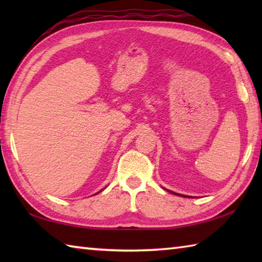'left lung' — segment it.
<instances>
[{
    "label": "left lung",
    "instance_id": "1",
    "mask_svg": "<svg viewBox=\"0 0 262 262\" xmlns=\"http://www.w3.org/2000/svg\"><path fill=\"white\" fill-rule=\"evenodd\" d=\"M166 191H169V192H171V193H174V194H177V196H182V197H189L190 198V196H185V194H181V193H177V192H173V191H171V190H168V189H166Z\"/></svg>",
    "mask_w": 262,
    "mask_h": 262
}]
</instances>
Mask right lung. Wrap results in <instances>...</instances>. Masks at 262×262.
Listing matches in <instances>:
<instances>
[{
  "label": "right lung",
  "mask_w": 262,
  "mask_h": 262,
  "mask_svg": "<svg viewBox=\"0 0 262 262\" xmlns=\"http://www.w3.org/2000/svg\"><path fill=\"white\" fill-rule=\"evenodd\" d=\"M99 192H100V191H99ZM97 193H98V192H97Z\"/></svg>",
  "instance_id": "right-lung-1"
}]
</instances>
